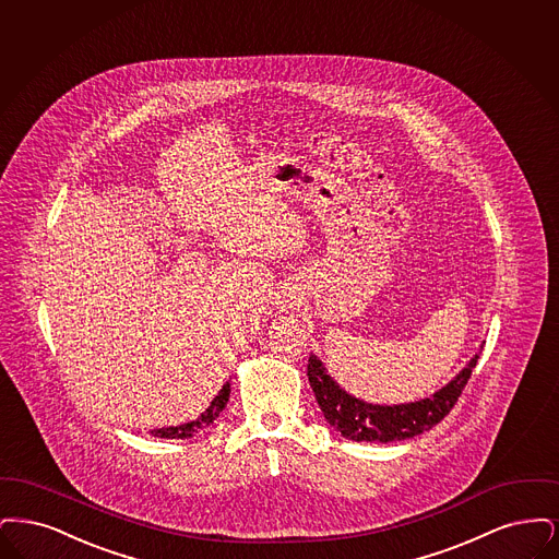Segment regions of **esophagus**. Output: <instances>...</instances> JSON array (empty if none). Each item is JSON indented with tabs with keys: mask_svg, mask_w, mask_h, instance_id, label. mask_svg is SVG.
Instances as JSON below:
<instances>
[{
	"mask_svg": "<svg viewBox=\"0 0 559 559\" xmlns=\"http://www.w3.org/2000/svg\"><path fill=\"white\" fill-rule=\"evenodd\" d=\"M294 302H296V296L294 294H282V298H280V305L284 307V309H292L294 307Z\"/></svg>",
	"mask_w": 559,
	"mask_h": 559,
	"instance_id": "esophagus-1",
	"label": "esophagus"
}]
</instances>
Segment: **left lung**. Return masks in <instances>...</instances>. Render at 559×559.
<instances>
[{
  "label": "left lung",
  "mask_w": 559,
  "mask_h": 559,
  "mask_svg": "<svg viewBox=\"0 0 559 559\" xmlns=\"http://www.w3.org/2000/svg\"><path fill=\"white\" fill-rule=\"evenodd\" d=\"M476 361L478 355L432 396L403 405H371L350 396L334 382L313 353L309 357L307 376L328 424L342 437L357 442H392L417 437L442 421L462 396Z\"/></svg>",
  "instance_id": "8db88e82"
}]
</instances>
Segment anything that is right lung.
Instances as JSON below:
<instances>
[{
	"mask_svg": "<svg viewBox=\"0 0 559 559\" xmlns=\"http://www.w3.org/2000/svg\"><path fill=\"white\" fill-rule=\"evenodd\" d=\"M229 382L218 390L217 396L213 399V403L209 405V409L202 413L194 421H188V424H181V426H170V428H158V430H152V437L158 438H190L194 437L195 432L209 428L215 419L218 417V413L225 409L227 401H229Z\"/></svg>",
	"mask_w": 559,
	"mask_h": 559,
	"instance_id": "obj_1",
	"label": "right lung"
}]
</instances>
